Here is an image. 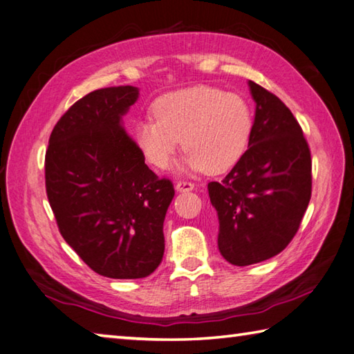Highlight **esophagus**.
I'll return each mask as SVG.
<instances>
[{
	"mask_svg": "<svg viewBox=\"0 0 354 354\" xmlns=\"http://www.w3.org/2000/svg\"><path fill=\"white\" fill-rule=\"evenodd\" d=\"M194 189H195V185L192 184V183H189V181H179L176 184V190L178 192H190V190H194Z\"/></svg>",
	"mask_w": 354,
	"mask_h": 354,
	"instance_id": "obj_1",
	"label": "esophagus"
}]
</instances>
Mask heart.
Returning a JSON list of instances; mask_svg holds the SVG:
<instances>
[{
    "instance_id": "b5f03b06",
    "label": "heart",
    "mask_w": 354,
    "mask_h": 354,
    "mask_svg": "<svg viewBox=\"0 0 354 354\" xmlns=\"http://www.w3.org/2000/svg\"><path fill=\"white\" fill-rule=\"evenodd\" d=\"M155 120L136 125V142L145 159L165 169L179 139L190 170L220 173L246 150L252 131V111L241 95L214 86H195L165 94L153 105Z\"/></svg>"
}]
</instances>
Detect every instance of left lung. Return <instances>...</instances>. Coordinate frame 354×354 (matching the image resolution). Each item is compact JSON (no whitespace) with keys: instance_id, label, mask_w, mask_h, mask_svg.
I'll return each mask as SVG.
<instances>
[{"instance_id":"left-lung-1","label":"left lung","mask_w":354,"mask_h":354,"mask_svg":"<svg viewBox=\"0 0 354 354\" xmlns=\"http://www.w3.org/2000/svg\"><path fill=\"white\" fill-rule=\"evenodd\" d=\"M257 104L248 150L223 181L207 184L220 221L218 249L248 266L280 254L311 199V151L297 119L277 95L249 80Z\"/></svg>"}]
</instances>
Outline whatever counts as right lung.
I'll use <instances>...</instances> for the list:
<instances>
[{
  "label": "right lung",
  "instance_id": "obj_1",
  "mask_svg": "<svg viewBox=\"0 0 354 354\" xmlns=\"http://www.w3.org/2000/svg\"><path fill=\"white\" fill-rule=\"evenodd\" d=\"M138 88H100L57 122L44 156L46 195L65 241L104 277L142 279L164 255L173 183L145 164L122 127Z\"/></svg>",
  "mask_w": 354,
  "mask_h": 354
}]
</instances>
